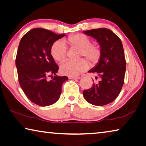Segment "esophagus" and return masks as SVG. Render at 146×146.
Wrapping results in <instances>:
<instances>
[{"label":"esophagus","mask_w":146,"mask_h":146,"mask_svg":"<svg viewBox=\"0 0 146 146\" xmlns=\"http://www.w3.org/2000/svg\"><path fill=\"white\" fill-rule=\"evenodd\" d=\"M69 79H73V80H75V79H80V77H69Z\"/></svg>","instance_id":"obj_1"}]
</instances>
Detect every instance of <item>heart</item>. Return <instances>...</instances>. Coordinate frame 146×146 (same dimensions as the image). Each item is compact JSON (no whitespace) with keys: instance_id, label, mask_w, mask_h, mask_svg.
I'll return each instance as SVG.
<instances>
[{"instance_id":"b5f03b06","label":"heart","mask_w":146,"mask_h":146,"mask_svg":"<svg viewBox=\"0 0 146 146\" xmlns=\"http://www.w3.org/2000/svg\"><path fill=\"white\" fill-rule=\"evenodd\" d=\"M66 45L79 48V56H84L92 65H96L100 60L102 52L98 44L91 43V39L82 33L69 36L63 41H57L52 44L50 54L55 60L61 62L66 58ZM89 68L86 60L80 59L77 62L66 61L60 66V71L66 75L75 77Z\"/></svg>"}]
</instances>
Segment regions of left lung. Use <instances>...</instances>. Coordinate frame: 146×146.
Segmentation results:
<instances>
[{"mask_svg": "<svg viewBox=\"0 0 146 146\" xmlns=\"http://www.w3.org/2000/svg\"><path fill=\"white\" fill-rule=\"evenodd\" d=\"M84 33L97 40L102 54L97 66L88 71L98 75L100 80L93 81V86L84 90L83 96L92 105H106L117 98L124 83L126 60L123 45L119 37L108 29H92Z\"/></svg>", "mask_w": 146, "mask_h": 146, "instance_id": "left-lung-1", "label": "left lung"}]
</instances>
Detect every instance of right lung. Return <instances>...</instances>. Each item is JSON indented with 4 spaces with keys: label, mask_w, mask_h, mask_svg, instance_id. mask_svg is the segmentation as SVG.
<instances>
[{
    "label": "right lung",
    "mask_w": 146,
    "mask_h": 146,
    "mask_svg": "<svg viewBox=\"0 0 146 146\" xmlns=\"http://www.w3.org/2000/svg\"><path fill=\"white\" fill-rule=\"evenodd\" d=\"M65 36L36 28L20 41L15 59L20 86L27 98L39 106L56 103L62 84L68 79L66 76L56 75L59 68L50 54L52 44Z\"/></svg>",
    "instance_id": "1"
}]
</instances>
